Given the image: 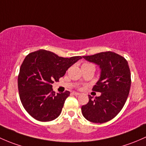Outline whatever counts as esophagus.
I'll list each match as a JSON object with an SVG mask.
<instances>
[{
    "mask_svg": "<svg viewBox=\"0 0 146 146\" xmlns=\"http://www.w3.org/2000/svg\"><path fill=\"white\" fill-rule=\"evenodd\" d=\"M72 94H73V95H74V96H79V95H80V94H79V93H77V92H72Z\"/></svg>",
    "mask_w": 146,
    "mask_h": 146,
    "instance_id": "1",
    "label": "esophagus"
}]
</instances>
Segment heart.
I'll return each mask as SVG.
<instances>
[{
  "label": "heart",
  "mask_w": 146,
  "mask_h": 146,
  "mask_svg": "<svg viewBox=\"0 0 146 146\" xmlns=\"http://www.w3.org/2000/svg\"><path fill=\"white\" fill-rule=\"evenodd\" d=\"M90 64V63H84L83 65H84V64Z\"/></svg>",
  "instance_id": "b5f03b06"
}]
</instances>
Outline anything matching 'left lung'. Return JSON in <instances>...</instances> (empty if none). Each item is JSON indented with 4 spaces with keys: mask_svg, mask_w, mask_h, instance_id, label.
<instances>
[{
    "mask_svg": "<svg viewBox=\"0 0 146 146\" xmlns=\"http://www.w3.org/2000/svg\"><path fill=\"white\" fill-rule=\"evenodd\" d=\"M83 58L98 64L100 77L92 90L101 93L82 107L83 116L94 123H104L112 119L125 104L130 91L131 72L127 60L111 51L102 52Z\"/></svg>",
    "mask_w": 146,
    "mask_h": 146,
    "instance_id": "left-lung-1",
    "label": "left lung"
}]
</instances>
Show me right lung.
<instances>
[{"mask_svg": "<svg viewBox=\"0 0 146 146\" xmlns=\"http://www.w3.org/2000/svg\"><path fill=\"white\" fill-rule=\"evenodd\" d=\"M82 58H62L46 50L27 55L18 75V91L22 106L32 117L38 121H49L60 115L70 92L66 91L56 94L52 84L58 82L69 67Z\"/></svg>", "mask_w": 146, "mask_h": 146, "instance_id": "1", "label": "right lung"}]
</instances>
